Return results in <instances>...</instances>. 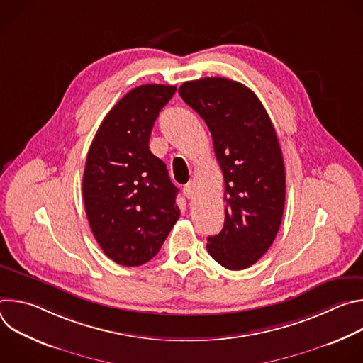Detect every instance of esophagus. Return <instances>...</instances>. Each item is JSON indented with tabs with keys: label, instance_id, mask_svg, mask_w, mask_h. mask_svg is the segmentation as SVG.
I'll list each match as a JSON object with an SVG mask.
<instances>
[{
	"label": "esophagus",
	"instance_id": "1",
	"mask_svg": "<svg viewBox=\"0 0 363 363\" xmlns=\"http://www.w3.org/2000/svg\"><path fill=\"white\" fill-rule=\"evenodd\" d=\"M182 192L186 198H192L195 195V188H194V182L189 181L184 188H182Z\"/></svg>",
	"mask_w": 363,
	"mask_h": 363
}]
</instances>
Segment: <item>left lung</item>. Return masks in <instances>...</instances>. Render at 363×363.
<instances>
[{"mask_svg":"<svg viewBox=\"0 0 363 363\" xmlns=\"http://www.w3.org/2000/svg\"><path fill=\"white\" fill-rule=\"evenodd\" d=\"M178 93L208 126L224 175V228L208 237L206 250L223 267L244 270L267 252L283 218L286 172L274 126L238 82L203 77Z\"/></svg>","mask_w":363,"mask_h":363,"instance_id":"left-lung-1","label":"left lung"}]
</instances>
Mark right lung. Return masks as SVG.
Instances as JSON below:
<instances>
[{
	"label": "right lung",
	"mask_w": 363,
	"mask_h": 363,
	"mask_svg": "<svg viewBox=\"0 0 363 363\" xmlns=\"http://www.w3.org/2000/svg\"><path fill=\"white\" fill-rule=\"evenodd\" d=\"M175 91L165 84L132 89L103 119L87 152L83 199L91 233L126 267L157 255L179 218L178 188L149 150L155 121Z\"/></svg>",
	"instance_id": "add662e5"
}]
</instances>
